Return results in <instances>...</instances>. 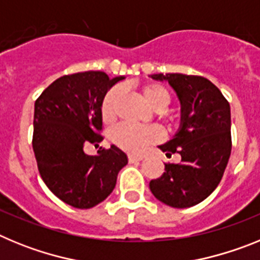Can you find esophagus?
<instances>
[{"label": "esophagus", "instance_id": "1", "mask_svg": "<svg viewBox=\"0 0 260 260\" xmlns=\"http://www.w3.org/2000/svg\"><path fill=\"white\" fill-rule=\"evenodd\" d=\"M143 156L142 155H134V153H130L128 155V161L130 162H135V161H141Z\"/></svg>", "mask_w": 260, "mask_h": 260}]
</instances>
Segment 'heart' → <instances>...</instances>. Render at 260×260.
<instances>
[{
  "instance_id": "heart-1",
  "label": "heart",
  "mask_w": 260,
  "mask_h": 260,
  "mask_svg": "<svg viewBox=\"0 0 260 260\" xmlns=\"http://www.w3.org/2000/svg\"><path fill=\"white\" fill-rule=\"evenodd\" d=\"M118 87L110 88L102 102V117L104 122H112L116 118V105L119 98ZM142 95L146 102L156 110H164L171 103V93L162 84L147 83L142 87ZM110 138L116 146L132 153L144 151L150 144L156 143L162 138L160 127L155 125L138 126L128 122H121L110 132Z\"/></svg>"
}]
</instances>
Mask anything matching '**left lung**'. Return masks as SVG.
<instances>
[{
	"label": "left lung",
	"instance_id": "1",
	"mask_svg": "<svg viewBox=\"0 0 260 260\" xmlns=\"http://www.w3.org/2000/svg\"><path fill=\"white\" fill-rule=\"evenodd\" d=\"M168 80L181 103V125L173 139L158 146L167 156L180 153V164H165L160 178L150 182L155 198L174 208L201 203L217 187L232 151L231 107L207 78L153 74Z\"/></svg>",
	"mask_w": 260,
	"mask_h": 260
}]
</instances>
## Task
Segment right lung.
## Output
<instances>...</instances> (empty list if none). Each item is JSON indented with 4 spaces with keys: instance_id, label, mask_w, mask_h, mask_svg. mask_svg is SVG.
<instances>
[{
    "instance_id": "add662e5",
    "label": "right lung",
    "mask_w": 260,
    "mask_h": 260,
    "mask_svg": "<svg viewBox=\"0 0 260 260\" xmlns=\"http://www.w3.org/2000/svg\"><path fill=\"white\" fill-rule=\"evenodd\" d=\"M123 77L103 71L63 75L35 102L32 147L39 172L57 198L75 208H91L113 191L127 156L118 147L87 155L84 146L103 141L102 102Z\"/></svg>"
}]
</instances>
